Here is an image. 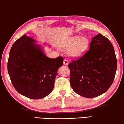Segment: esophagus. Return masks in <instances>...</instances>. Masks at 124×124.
<instances>
[{
    "label": "esophagus",
    "instance_id": "1",
    "mask_svg": "<svg viewBox=\"0 0 124 124\" xmlns=\"http://www.w3.org/2000/svg\"><path fill=\"white\" fill-rule=\"evenodd\" d=\"M63 64L64 65H68L69 64V61L66 59H64L63 61Z\"/></svg>",
    "mask_w": 124,
    "mask_h": 124
}]
</instances>
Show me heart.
Segmentation results:
<instances>
[{"label":"heart","instance_id":"b5f03b06","mask_svg":"<svg viewBox=\"0 0 124 124\" xmlns=\"http://www.w3.org/2000/svg\"><path fill=\"white\" fill-rule=\"evenodd\" d=\"M89 41L88 38L81 36H73L64 40L60 46L67 50V55L72 58H78L83 54L88 49Z\"/></svg>","mask_w":124,"mask_h":124}]
</instances>
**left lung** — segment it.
<instances>
[{"label":"left lung","instance_id":"obj_1","mask_svg":"<svg viewBox=\"0 0 124 124\" xmlns=\"http://www.w3.org/2000/svg\"><path fill=\"white\" fill-rule=\"evenodd\" d=\"M74 91L85 98L99 96L109 88L115 79L117 59L114 46L101 34L92 38L89 49L68 65Z\"/></svg>","mask_w":124,"mask_h":124}]
</instances>
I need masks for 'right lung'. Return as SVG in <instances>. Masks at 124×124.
Instances as JSON below:
<instances>
[{
	"label": "right lung",
	"instance_id": "add662e5",
	"mask_svg": "<svg viewBox=\"0 0 124 124\" xmlns=\"http://www.w3.org/2000/svg\"><path fill=\"white\" fill-rule=\"evenodd\" d=\"M33 38L24 35L12 45L8 61V72L15 89L32 99L49 94L54 85L57 71L63 58H49Z\"/></svg>",
	"mask_w": 124,
	"mask_h": 124
}]
</instances>
